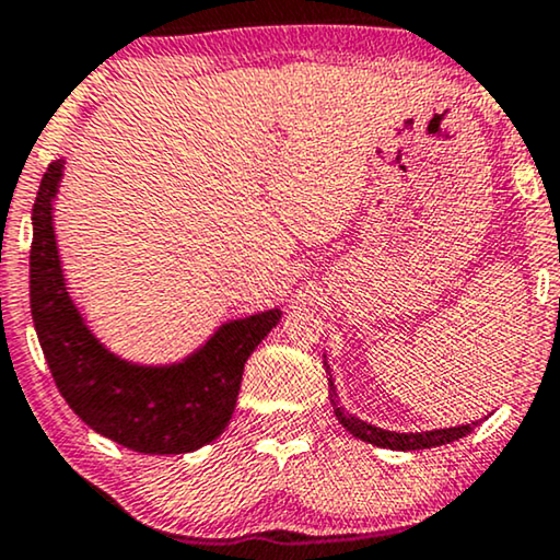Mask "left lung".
<instances>
[{"label":"left lung","mask_w":560,"mask_h":560,"mask_svg":"<svg viewBox=\"0 0 560 560\" xmlns=\"http://www.w3.org/2000/svg\"><path fill=\"white\" fill-rule=\"evenodd\" d=\"M328 393H331V402L336 405V418L339 423L347 428L351 435L362 439L366 443H374L380 448H395V451H418V448H433V446H443V443L458 441L464 435H469L474 431V425H458V428H443V431H428V433H395V431H382V428H374L364 420H359L349 412H343V408H339L336 402V393H334V382H328Z\"/></svg>","instance_id":"left-lung-1"}]
</instances>
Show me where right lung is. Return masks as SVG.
<instances>
[{
	"mask_svg": "<svg viewBox=\"0 0 560 560\" xmlns=\"http://www.w3.org/2000/svg\"><path fill=\"white\" fill-rule=\"evenodd\" d=\"M63 160L48 165L33 206L30 308L52 380L96 433L140 454H188L217 439L232 418L247 357L282 313L221 326L201 351L175 366H135L109 354L66 293L52 234V196Z\"/></svg>",
	"mask_w": 560,
	"mask_h": 560,
	"instance_id": "obj_1",
	"label": "right lung"
}]
</instances>
